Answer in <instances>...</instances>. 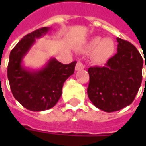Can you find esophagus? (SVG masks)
<instances>
[{
  "label": "esophagus",
  "instance_id": "1",
  "mask_svg": "<svg viewBox=\"0 0 146 146\" xmlns=\"http://www.w3.org/2000/svg\"><path fill=\"white\" fill-rule=\"evenodd\" d=\"M84 68V66L83 65L81 62H78L76 65V70H83Z\"/></svg>",
  "mask_w": 146,
  "mask_h": 146
}]
</instances>
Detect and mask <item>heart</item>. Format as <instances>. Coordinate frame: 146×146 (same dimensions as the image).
<instances>
[{"label":"heart","instance_id":"1","mask_svg":"<svg viewBox=\"0 0 146 146\" xmlns=\"http://www.w3.org/2000/svg\"><path fill=\"white\" fill-rule=\"evenodd\" d=\"M115 44L110 38L95 36L83 46L81 51L84 53H92V58L95 63L103 64L109 60L115 53Z\"/></svg>","mask_w":146,"mask_h":146}]
</instances>
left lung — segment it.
<instances>
[{
  "label": "left lung",
  "instance_id": "left-lung-1",
  "mask_svg": "<svg viewBox=\"0 0 146 146\" xmlns=\"http://www.w3.org/2000/svg\"><path fill=\"white\" fill-rule=\"evenodd\" d=\"M117 42L118 53L105 66L88 70V98L98 109L109 113L132 103L142 81L143 58L137 48L120 38Z\"/></svg>",
  "mask_w": 146,
  "mask_h": 146
}]
</instances>
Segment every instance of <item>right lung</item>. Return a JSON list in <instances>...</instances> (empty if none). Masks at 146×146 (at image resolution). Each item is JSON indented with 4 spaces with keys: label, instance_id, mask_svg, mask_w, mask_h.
<instances>
[{
    "label": "right lung",
    "instance_id": "right-lung-1",
    "mask_svg": "<svg viewBox=\"0 0 146 146\" xmlns=\"http://www.w3.org/2000/svg\"><path fill=\"white\" fill-rule=\"evenodd\" d=\"M44 27L22 38L9 54L7 76L14 98L26 109L44 111L53 107L62 96L65 81L74 74L76 62L65 65L50 58L41 68L31 69L23 64V59L31 47L48 33Z\"/></svg>",
    "mask_w": 146,
    "mask_h": 146
}]
</instances>
